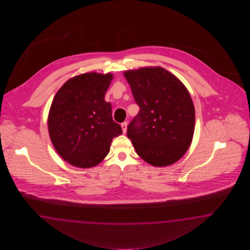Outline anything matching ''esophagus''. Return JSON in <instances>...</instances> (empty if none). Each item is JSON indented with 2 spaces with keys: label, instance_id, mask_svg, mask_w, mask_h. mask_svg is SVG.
Returning a JSON list of instances; mask_svg holds the SVG:
<instances>
[{
  "label": "esophagus",
  "instance_id": "34e87169",
  "mask_svg": "<svg viewBox=\"0 0 250 250\" xmlns=\"http://www.w3.org/2000/svg\"><path fill=\"white\" fill-rule=\"evenodd\" d=\"M127 122H124V123H122L121 126L122 129H123V133L124 134H125L126 133V131H127Z\"/></svg>",
  "mask_w": 250,
  "mask_h": 250
}]
</instances>
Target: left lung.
Returning <instances> with one entry per match:
<instances>
[{
    "mask_svg": "<svg viewBox=\"0 0 250 250\" xmlns=\"http://www.w3.org/2000/svg\"><path fill=\"white\" fill-rule=\"evenodd\" d=\"M124 75L140 108L127 126L136 153L152 166L173 164L188 150L194 133L195 111L189 91L160 67Z\"/></svg>",
    "mask_w": 250,
    "mask_h": 250,
    "instance_id": "obj_1",
    "label": "left lung"
}]
</instances>
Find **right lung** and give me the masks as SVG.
<instances>
[{"label":"right lung","instance_id":"right-lung-1","mask_svg":"<svg viewBox=\"0 0 250 250\" xmlns=\"http://www.w3.org/2000/svg\"><path fill=\"white\" fill-rule=\"evenodd\" d=\"M113 75L84 73L68 80L55 95L48 114V132L62 159L79 167L96 166L110 151L120 125L113 120L104 95Z\"/></svg>","mask_w":250,"mask_h":250}]
</instances>
